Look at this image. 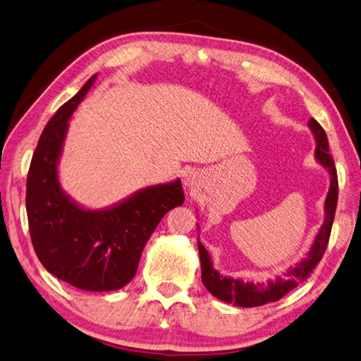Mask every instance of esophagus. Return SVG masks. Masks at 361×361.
<instances>
[{
    "label": "esophagus",
    "mask_w": 361,
    "mask_h": 361,
    "mask_svg": "<svg viewBox=\"0 0 361 361\" xmlns=\"http://www.w3.org/2000/svg\"><path fill=\"white\" fill-rule=\"evenodd\" d=\"M187 182H188V180H187Z\"/></svg>",
    "instance_id": "34e87169"
}]
</instances>
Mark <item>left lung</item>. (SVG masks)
I'll use <instances>...</instances> for the list:
<instances>
[{
  "label": "left lung",
  "instance_id": "left-lung-1",
  "mask_svg": "<svg viewBox=\"0 0 361 361\" xmlns=\"http://www.w3.org/2000/svg\"><path fill=\"white\" fill-rule=\"evenodd\" d=\"M307 126L310 128L312 134L317 143L315 148V159L324 170H327L331 176V185L327 191L324 201V221L323 226L319 227L318 233L314 239L310 250L298 261L295 266L287 269L283 276H276L275 279H267L266 283H253V281H243V279H235L231 276H224L218 270L213 267L210 255L205 250L204 244L197 239L199 258H201V270H202V283L207 287V290L216 298L224 302H233L239 307H256L262 306L271 301L281 300L286 293H289L295 289L300 283L306 281L310 271L315 269L317 264L322 261L326 252L327 241H329L332 224L335 218V210H337L338 201V179L337 170H335L334 159L329 154V142H327L326 133L315 118H310ZM199 231V227H197Z\"/></svg>",
  "mask_w": 361,
  "mask_h": 361
}]
</instances>
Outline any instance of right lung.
I'll return each mask as SVG.
<instances>
[{
  "label": "right lung",
  "mask_w": 361,
  "mask_h": 361,
  "mask_svg": "<svg viewBox=\"0 0 361 361\" xmlns=\"http://www.w3.org/2000/svg\"><path fill=\"white\" fill-rule=\"evenodd\" d=\"M97 74L47 122L27 174L26 212L30 239L44 269L90 292L122 289L139 267L143 247L160 219L185 201L180 179L140 188L100 210L75 202L59 179L69 118Z\"/></svg>",
  "instance_id": "1"
}]
</instances>
